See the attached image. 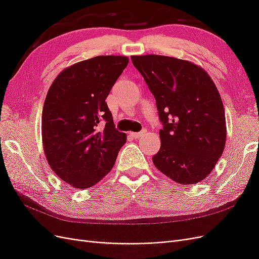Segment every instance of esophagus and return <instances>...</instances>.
Masks as SVG:
<instances>
[{
    "label": "esophagus",
    "mask_w": 259,
    "mask_h": 259,
    "mask_svg": "<svg viewBox=\"0 0 259 259\" xmlns=\"http://www.w3.org/2000/svg\"><path fill=\"white\" fill-rule=\"evenodd\" d=\"M146 133H147V131L146 130H143L142 132H139V133H131V136L133 137V138H135V139H138V138H140V137H143L144 135H146Z\"/></svg>",
    "instance_id": "esophagus-1"
}]
</instances>
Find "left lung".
<instances>
[{"instance_id":"obj_1","label":"left lung","mask_w":259,"mask_h":259,"mask_svg":"<svg viewBox=\"0 0 259 259\" xmlns=\"http://www.w3.org/2000/svg\"><path fill=\"white\" fill-rule=\"evenodd\" d=\"M156 101L161 147L155 167L174 182L205 179L221 158L227 137L223 100L211 77L191 61L161 55L132 56Z\"/></svg>"}]
</instances>
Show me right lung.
<instances>
[{
	"label": "right lung",
	"instance_id": "right-lung-1",
	"mask_svg": "<svg viewBox=\"0 0 259 259\" xmlns=\"http://www.w3.org/2000/svg\"><path fill=\"white\" fill-rule=\"evenodd\" d=\"M127 64L128 57L114 55L76 62L62 70L46 95L44 153L54 173L76 189L100 182L126 143V134L114 126L106 98ZM101 119L106 125L100 131Z\"/></svg>",
	"mask_w": 259,
	"mask_h": 259
}]
</instances>
